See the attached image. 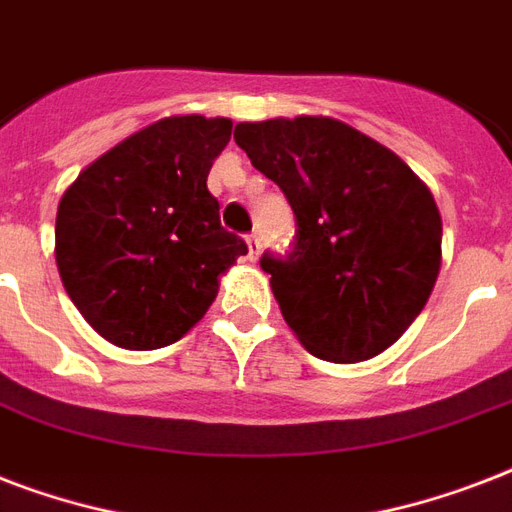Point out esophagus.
Masks as SVG:
<instances>
[{
  "instance_id": "34e87169",
  "label": "esophagus",
  "mask_w": 512,
  "mask_h": 512,
  "mask_svg": "<svg viewBox=\"0 0 512 512\" xmlns=\"http://www.w3.org/2000/svg\"><path fill=\"white\" fill-rule=\"evenodd\" d=\"M247 247H249V260H257V257H260V247H263V244H260V236H257V233H249V236H247Z\"/></svg>"
}]
</instances>
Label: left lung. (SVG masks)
Returning a JSON list of instances; mask_svg holds the SVG:
<instances>
[{"mask_svg": "<svg viewBox=\"0 0 512 512\" xmlns=\"http://www.w3.org/2000/svg\"><path fill=\"white\" fill-rule=\"evenodd\" d=\"M233 140L295 212L292 252H265L260 268L305 350L353 364L390 348L441 268L428 185L377 140L327 116L241 122Z\"/></svg>", "mask_w": 512, "mask_h": 512, "instance_id": "left-lung-1", "label": "left lung"}]
</instances>
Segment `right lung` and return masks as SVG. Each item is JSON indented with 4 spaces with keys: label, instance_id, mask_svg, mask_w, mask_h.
<instances>
[{
    "label": "right lung",
    "instance_id": "obj_1",
    "mask_svg": "<svg viewBox=\"0 0 512 512\" xmlns=\"http://www.w3.org/2000/svg\"><path fill=\"white\" fill-rule=\"evenodd\" d=\"M231 127V119H162L100 156L63 193L60 279L87 324L119 348L180 340L217 297V276L247 255L207 191Z\"/></svg>",
    "mask_w": 512,
    "mask_h": 512
}]
</instances>
